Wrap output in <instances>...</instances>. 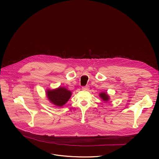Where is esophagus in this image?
<instances>
[{"mask_svg":"<svg viewBox=\"0 0 159 159\" xmlns=\"http://www.w3.org/2000/svg\"><path fill=\"white\" fill-rule=\"evenodd\" d=\"M89 87L88 85L85 86V87H82V89L84 90H89Z\"/></svg>","mask_w":159,"mask_h":159,"instance_id":"1","label":"esophagus"}]
</instances>
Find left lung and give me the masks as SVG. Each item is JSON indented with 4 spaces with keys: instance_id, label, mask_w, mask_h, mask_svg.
I'll return each instance as SVG.
<instances>
[{
    "instance_id": "1",
    "label": "left lung",
    "mask_w": 159,
    "mask_h": 159,
    "mask_svg": "<svg viewBox=\"0 0 159 159\" xmlns=\"http://www.w3.org/2000/svg\"><path fill=\"white\" fill-rule=\"evenodd\" d=\"M99 97L101 98V99L105 102H107L109 101L110 99V98H109V96L107 94V93L106 92H102L101 93H99Z\"/></svg>"
}]
</instances>
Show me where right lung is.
I'll return each instance as SVG.
<instances>
[{"label": "right lung", "mask_w": 159, "mask_h": 159, "mask_svg": "<svg viewBox=\"0 0 159 159\" xmlns=\"http://www.w3.org/2000/svg\"><path fill=\"white\" fill-rule=\"evenodd\" d=\"M72 93L63 87L54 89H47L46 96L50 102L57 107H62L71 98Z\"/></svg>", "instance_id": "add662e5"}]
</instances>
